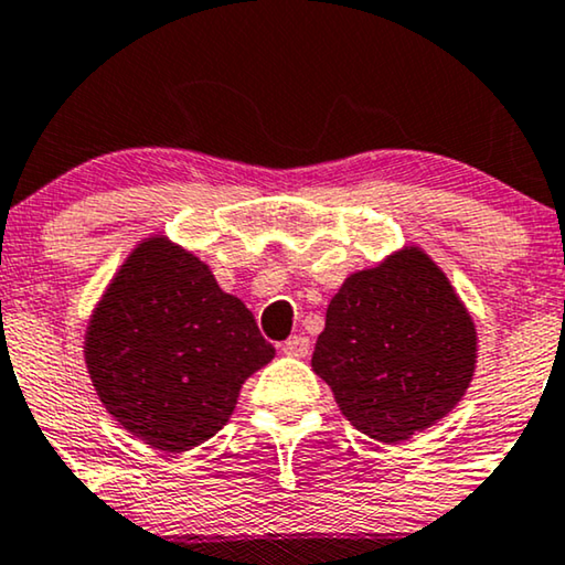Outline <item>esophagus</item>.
<instances>
[{"label": "esophagus", "instance_id": "1", "mask_svg": "<svg viewBox=\"0 0 565 565\" xmlns=\"http://www.w3.org/2000/svg\"><path fill=\"white\" fill-rule=\"evenodd\" d=\"M282 352L288 354V358H306V354L311 352V342H308L306 337L296 334V337H290L288 342L282 344Z\"/></svg>", "mask_w": 565, "mask_h": 565}]
</instances>
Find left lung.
I'll list each match as a JSON object with an SVG mask.
<instances>
[{
	"instance_id": "8db88e82",
	"label": "left lung",
	"mask_w": 565,
	"mask_h": 565,
	"mask_svg": "<svg viewBox=\"0 0 565 565\" xmlns=\"http://www.w3.org/2000/svg\"><path fill=\"white\" fill-rule=\"evenodd\" d=\"M476 354V323L447 275L419 246H404L347 277L311 367L354 429L398 445L458 406Z\"/></svg>"
}]
</instances>
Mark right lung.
<instances>
[{"instance_id": "obj_1", "label": "right lung", "mask_w": 565, "mask_h": 565, "mask_svg": "<svg viewBox=\"0 0 565 565\" xmlns=\"http://www.w3.org/2000/svg\"><path fill=\"white\" fill-rule=\"evenodd\" d=\"M275 358L249 308L167 236L143 238L89 316L84 362L103 406L167 452L211 439Z\"/></svg>"}]
</instances>
